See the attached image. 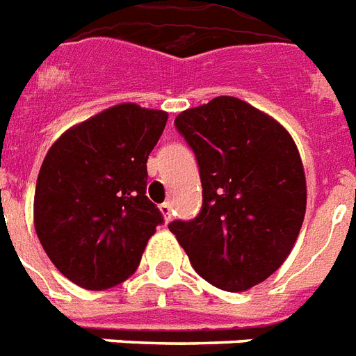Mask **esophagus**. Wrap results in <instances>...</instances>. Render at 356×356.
I'll return each mask as SVG.
<instances>
[{"instance_id": "34e87169", "label": "esophagus", "mask_w": 356, "mask_h": 356, "mask_svg": "<svg viewBox=\"0 0 356 356\" xmlns=\"http://www.w3.org/2000/svg\"><path fill=\"white\" fill-rule=\"evenodd\" d=\"M159 210L163 218H165V222H170V218H172V203H163L159 204Z\"/></svg>"}]
</instances>
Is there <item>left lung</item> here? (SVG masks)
Here are the masks:
<instances>
[{
  "label": "left lung",
  "mask_w": 356,
  "mask_h": 356,
  "mask_svg": "<svg viewBox=\"0 0 356 356\" xmlns=\"http://www.w3.org/2000/svg\"><path fill=\"white\" fill-rule=\"evenodd\" d=\"M175 127L195 153L203 207L168 229L210 284L227 292L260 284L286 260L305 216V175L294 140L233 96L181 111Z\"/></svg>",
  "instance_id": "obj_1"
}]
</instances>
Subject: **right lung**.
I'll return each mask as SVG.
<instances>
[{
    "label": "right lung",
    "mask_w": 356,
    "mask_h": 356,
    "mask_svg": "<svg viewBox=\"0 0 356 356\" xmlns=\"http://www.w3.org/2000/svg\"><path fill=\"white\" fill-rule=\"evenodd\" d=\"M168 115L121 104L54 142L41 165L33 222L64 277L87 290L129 279L163 214L146 195L147 157Z\"/></svg>",
    "instance_id": "1"
}]
</instances>
